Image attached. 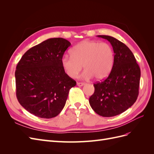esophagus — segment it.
Listing matches in <instances>:
<instances>
[{
  "instance_id": "34e87169",
  "label": "esophagus",
  "mask_w": 154,
  "mask_h": 154,
  "mask_svg": "<svg viewBox=\"0 0 154 154\" xmlns=\"http://www.w3.org/2000/svg\"><path fill=\"white\" fill-rule=\"evenodd\" d=\"M84 84H85V83H83V82H78L77 83V85L78 86H80V87L83 86Z\"/></svg>"
}]
</instances>
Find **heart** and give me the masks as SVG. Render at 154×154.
I'll return each mask as SVG.
<instances>
[{
    "label": "heart",
    "instance_id": "heart-1",
    "mask_svg": "<svg viewBox=\"0 0 154 154\" xmlns=\"http://www.w3.org/2000/svg\"><path fill=\"white\" fill-rule=\"evenodd\" d=\"M71 56H63L61 59L64 71L71 78L77 76L83 66L85 70L82 77L93 76L102 80L110 72L114 63V52L107 43L94 40H83L71 49Z\"/></svg>",
    "mask_w": 154,
    "mask_h": 154
}]
</instances>
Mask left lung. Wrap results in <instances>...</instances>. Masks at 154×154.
I'll use <instances>...</instances> for the list:
<instances>
[{
    "label": "left lung",
    "mask_w": 154,
    "mask_h": 154,
    "mask_svg": "<svg viewBox=\"0 0 154 154\" xmlns=\"http://www.w3.org/2000/svg\"><path fill=\"white\" fill-rule=\"evenodd\" d=\"M108 40L113 48L114 63L108 77L94 84L89 103L96 114L112 117L131 106L139 94L141 70L134 55L122 42L107 35H97Z\"/></svg>",
    "instance_id": "8db88e82"
}]
</instances>
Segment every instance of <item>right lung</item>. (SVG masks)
Listing matches in <instances>:
<instances>
[{"instance_id":"add662e5","label":"right lung","mask_w":154,"mask_h":154,"mask_svg":"<svg viewBox=\"0 0 154 154\" xmlns=\"http://www.w3.org/2000/svg\"><path fill=\"white\" fill-rule=\"evenodd\" d=\"M70 45L64 38H49L27 51L17 64V100L37 117L49 119L58 116L66 105L69 90L76 85L61 63Z\"/></svg>"}]
</instances>
